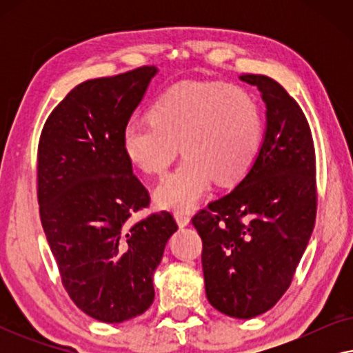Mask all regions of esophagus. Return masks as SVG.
I'll return each mask as SVG.
<instances>
[{"mask_svg": "<svg viewBox=\"0 0 353 353\" xmlns=\"http://www.w3.org/2000/svg\"><path fill=\"white\" fill-rule=\"evenodd\" d=\"M175 220H176V223L181 226H186V225H190V215L186 214V212H181V210H176L175 212Z\"/></svg>", "mask_w": 353, "mask_h": 353, "instance_id": "obj_1", "label": "esophagus"}]
</instances>
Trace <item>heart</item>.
Segmentation results:
<instances>
[{"instance_id":"heart-1","label":"heart","mask_w":353,"mask_h":353,"mask_svg":"<svg viewBox=\"0 0 353 353\" xmlns=\"http://www.w3.org/2000/svg\"><path fill=\"white\" fill-rule=\"evenodd\" d=\"M149 115L125 125L123 151L139 170L162 176L181 144L185 161L156 190L159 204L170 209H190L212 180L223 186L239 181L262 149V110L239 86L180 83L154 101Z\"/></svg>"}]
</instances>
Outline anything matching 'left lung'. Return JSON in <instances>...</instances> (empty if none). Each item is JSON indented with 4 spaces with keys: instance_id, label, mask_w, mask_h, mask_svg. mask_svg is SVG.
<instances>
[{
    "instance_id": "1",
    "label": "left lung",
    "mask_w": 353,
    "mask_h": 353,
    "mask_svg": "<svg viewBox=\"0 0 353 353\" xmlns=\"http://www.w3.org/2000/svg\"><path fill=\"white\" fill-rule=\"evenodd\" d=\"M267 105V132L239 185L192 216L210 305L233 318L268 312L291 286L316 216L315 146L297 101L267 75L243 74Z\"/></svg>"
}]
</instances>
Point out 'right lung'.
Listing matches in <instances>:
<instances>
[{
  "label": "right lung",
  "instance_id": "add662e5",
  "mask_svg": "<svg viewBox=\"0 0 353 353\" xmlns=\"http://www.w3.org/2000/svg\"><path fill=\"white\" fill-rule=\"evenodd\" d=\"M156 72L144 65L77 85L38 143L40 219L62 286L81 312L104 323L151 307L152 274L178 230L167 210L130 220L151 197L133 173L122 132Z\"/></svg>",
  "mask_w": 353,
  "mask_h": 353
}]
</instances>
